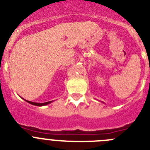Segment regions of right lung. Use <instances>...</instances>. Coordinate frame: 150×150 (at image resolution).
I'll use <instances>...</instances> for the list:
<instances>
[{"label":"right lung","mask_w":150,"mask_h":150,"mask_svg":"<svg viewBox=\"0 0 150 150\" xmlns=\"http://www.w3.org/2000/svg\"><path fill=\"white\" fill-rule=\"evenodd\" d=\"M25 100V99H24ZM26 100V102H28L29 103H30V104H33V105H35V106H38V107H42V106H46V105L47 104H50V103H52V101H48V102H45V103H35V102H32V101H29V100Z\"/></svg>","instance_id":"right-lung-1"}]
</instances>
